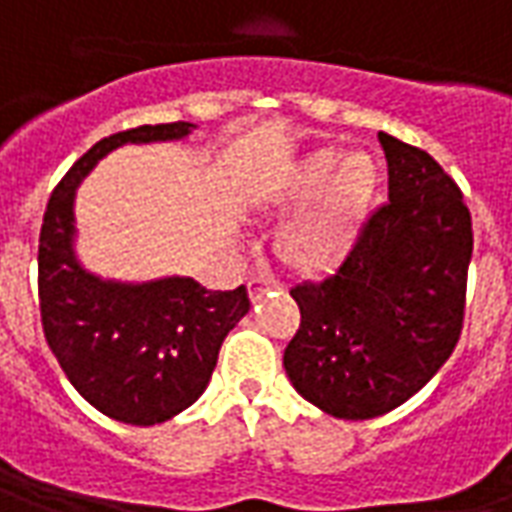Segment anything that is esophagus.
<instances>
[{"mask_svg": "<svg viewBox=\"0 0 512 512\" xmlns=\"http://www.w3.org/2000/svg\"><path fill=\"white\" fill-rule=\"evenodd\" d=\"M246 285H249V296H252V299H260L268 288H277V282L268 280V277H252Z\"/></svg>", "mask_w": 512, "mask_h": 512, "instance_id": "1", "label": "esophagus"}]
</instances>
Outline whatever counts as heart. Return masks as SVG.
<instances>
[{"instance_id":"obj_1","label":"heart","mask_w":512,"mask_h":512,"mask_svg":"<svg viewBox=\"0 0 512 512\" xmlns=\"http://www.w3.org/2000/svg\"><path fill=\"white\" fill-rule=\"evenodd\" d=\"M335 152H316L282 174L277 199L302 205L321 193L318 202L277 235V260L299 277H324L341 266L355 244L360 221L377 194V166L371 157L352 155L335 169Z\"/></svg>"}]
</instances>
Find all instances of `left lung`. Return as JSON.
I'll return each mask as SVG.
<instances>
[{
  "instance_id": "1",
  "label": "left lung",
  "mask_w": 512,
  "mask_h": 512,
  "mask_svg": "<svg viewBox=\"0 0 512 512\" xmlns=\"http://www.w3.org/2000/svg\"><path fill=\"white\" fill-rule=\"evenodd\" d=\"M388 202L335 274L291 288L299 330L282 366L310 405L363 421L405 405L455 352L474 232L457 182L424 149L380 132Z\"/></svg>"
}]
</instances>
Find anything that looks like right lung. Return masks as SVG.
Listing matches in <instances>:
<instances>
[{
	"instance_id": "right-lung-1",
	"label": "right lung",
	"mask_w": 512,
	"mask_h": 512,
	"mask_svg": "<svg viewBox=\"0 0 512 512\" xmlns=\"http://www.w3.org/2000/svg\"><path fill=\"white\" fill-rule=\"evenodd\" d=\"M191 121L144 124L102 138L49 196L38 241V302L52 355L99 413L152 427L202 396L221 341L246 316L249 293L207 291L191 277L121 285L88 274L74 257V191L96 160L121 144L171 141Z\"/></svg>"
}]
</instances>
